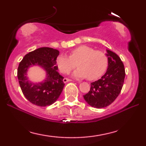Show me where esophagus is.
<instances>
[{
	"mask_svg": "<svg viewBox=\"0 0 146 146\" xmlns=\"http://www.w3.org/2000/svg\"><path fill=\"white\" fill-rule=\"evenodd\" d=\"M63 81H64V82L66 83V82H71L72 80H70V79H68V78H64Z\"/></svg>",
	"mask_w": 146,
	"mask_h": 146,
	"instance_id": "34e87169",
	"label": "esophagus"
}]
</instances>
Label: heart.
I'll list each match as a JSON object with an SVG mask.
<instances>
[{
    "instance_id": "b5f03b06",
    "label": "heart",
    "mask_w": 146,
    "mask_h": 146,
    "mask_svg": "<svg viewBox=\"0 0 146 146\" xmlns=\"http://www.w3.org/2000/svg\"><path fill=\"white\" fill-rule=\"evenodd\" d=\"M56 62L60 72L64 74L70 72L77 64L79 69L74 72V76L94 80L105 72L108 66V57L102 51L95 50L86 45H81L71 50L70 56L59 55Z\"/></svg>"
}]
</instances>
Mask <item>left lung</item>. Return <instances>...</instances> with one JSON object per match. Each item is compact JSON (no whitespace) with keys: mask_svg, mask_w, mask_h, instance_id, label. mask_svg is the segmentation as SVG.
<instances>
[{"mask_svg":"<svg viewBox=\"0 0 146 146\" xmlns=\"http://www.w3.org/2000/svg\"><path fill=\"white\" fill-rule=\"evenodd\" d=\"M108 67L106 72L97 81L90 84V90L84 95L91 106L103 108L110 105L118 96L125 78L124 66L116 54L107 50Z\"/></svg>","mask_w":146,"mask_h":146,"instance_id":"obj_1","label":"left lung"}]
</instances>
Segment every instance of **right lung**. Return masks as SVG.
Segmentation results:
<instances>
[{"instance_id": "add662e5", "label": "right lung", "mask_w": 146, "mask_h": 146, "mask_svg": "<svg viewBox=\"0 0 146 146\" xmlns=\"http://www.w3.org/2000/svg\"><path fill=\"white\" fill-rule=\"evenodd\" d=\"M59 55L58 50L42 47L27 54L20 62L17 76L21 90L26 98L33 104L48 106L58 98L64 86V77L57 72L56 60ZM38 65L47 71V78L38 84L27 80V70L31 65Z\"/></svg>"}]
</instances>
